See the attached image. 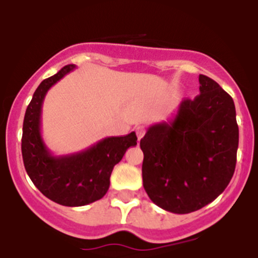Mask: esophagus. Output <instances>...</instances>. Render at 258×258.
I'll use <instances>...</instances> for the list:
<instances>
[{"instance_id": "esophagus-1", "label": "esophagus", "mask_w": 258, "mask_h": 258, "mask_svg": "<svg viewBox=\"0 0 258 258\" xmlns=\"http://www.w3.org/2000/svg\"><path fill=\"white\" fill-rule=\"evenodd\" d=\"M136 135H138V139L140 140V139H143V136L145 135V127L144 126H139L136 127Z\"/></svg>"}]
</instances>
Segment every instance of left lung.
<instances>
[{"mask_svg":"<svg viewBox=\"0 0 258 258\" xmlns=\"http://www.w3.org/2000/svg\"><path fill=\"white\" fill-rule=\"evenodd\" d=\"M199 82L200 95L180 102L171 119L151 126L140 140L144 189L157 207L176 214L216 200L236 165L234 100L208 76Z\"/></svg>","mask_w":258,"mask_h":258,"instance_id":"8db88e82","label":"left lung"}]
</instances>
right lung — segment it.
Here are the masks:
<instances>
[{
	"instance_id": "add662e5",
	"label": "right lung",
	"mask_w": 258,
	"mask_h": 258,
	"mask_svg": "<svg viewBox=\"0 0 258 258\" xmlns=\"http://www.w3.org/2000/svg\"><path fill=\"white\" fill-rule=\"evenodd\" d=\"M75 67L67 64L40 83L27 106L22 135L27 174L44 196L64 207H83L102 199L110 185L114 166L130 147L138 144L136 134L131 132L105 138L78 153L54 156L49 151L41 136L42 102L49 89Z\"/></svg>"
}]
</instances>
